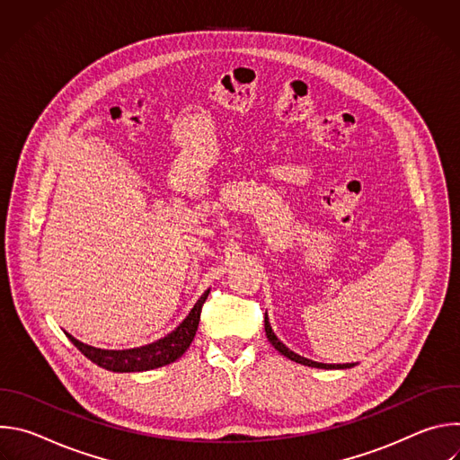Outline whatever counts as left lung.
Listing matches in <instances>:
<instances>
[{"label":"left lung","instance_id":"left-lung-1","mask_svg":"<svg viewBox=\"0 0 460 460\" xmlns=\"http://www.w3.org/2000/svg\"><path fill=\"white\" fill-rule=\"evenodd\" d=\"M266 335H268L270 342L275 346V349H277L279 353H282L284 357H288V358H291V360H295V362H298V364H304V366H309V367H320V369H348V367H353V366H355V364H322V362H314V360H309V358H304V357L296 355L295 351H291L289 348H286V346L277 339V335H275L273 330H271V323H270V320H268V314H266Z\"/></svg>","mask_w":460,"mask_h":460}]
</instances>
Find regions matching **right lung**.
<instances>
[{
    "mask_svg": "<svg viewBox=\"0 0 460 460\" xmlns=\"http://www.w3.org/2000/svg\"><path fill=\"white\" fill-rule=\"evenodd\" d=\"M208 295H209V291H206L200 296V300L194 304V307L190 309L187 318L176 327L172 333H169L167 337H164L149 346L112 351V349H100V348L87 346V344L76 341L69 333H67V337L87 358H91L94 364H98L100 367H105L109 371L130 373V371H149L155 367H162V366H167V364L174 362L176 358H180L190 346V342L196 335V330H199L202 305H204Z\"/></svg>",
    "mask_w": 460,
    "mask_h": 460,
    "instance_id": "add662e5",
    "label": "right lung"
}]
</instances>
